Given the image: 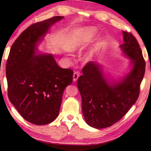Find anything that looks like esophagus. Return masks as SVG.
Segmentation results:
<instances>
[{
  "instance_id": "34e87169",
  "label": "esophagus",
  "mask_w": 151,
  "mask_h": 151,
  "mask_svg": "<svg viewBox=\"0 0 151 151\" xmlns=\"http://www.w3.org/2000/svg\"><path fill=\"white\" fill-rule=\"evenodd\" d=\"M78 77H79V73H77V72L74 73L73 75V82H76V81H77Z\"/></svg>"
}]
</instances>
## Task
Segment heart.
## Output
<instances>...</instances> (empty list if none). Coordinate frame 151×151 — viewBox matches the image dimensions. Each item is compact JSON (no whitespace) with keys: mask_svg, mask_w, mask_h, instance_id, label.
Segmentation results:
<instances>
[{"mask_svg":"<svg viewBox=\"0 0 151 151\" xmlns=\"http://www.w3.org/2000/svg\"><path fill=\"white\" fill-rule=\"evenodd\" d=\"M97 30L94 28H86L78 35L73 38L70 45V49L72 51H76L82 49L86 45L90 43L93 40ZM92 55L91 54H86L83 57L85 62H88L91 60Z\"/></svg>","mask_w":151,"mask_h":151,"instance_id":"heart-1","label":"heart"}]
</instances>
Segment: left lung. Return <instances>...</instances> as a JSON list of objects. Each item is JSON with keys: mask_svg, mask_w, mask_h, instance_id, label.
Here are the masks:
<instances>
[{"mask_svg": "<svg viewBox=\"0 0 151 151\" xmlns=\"http://www.w3.org/2000/svg\"><path fill=\"white\" fill-rule=\"evenodd\" d=\"M123 44L119 49L130 60V69L118 81L106 75L97 62L88 63L78 79L82 110L86 123L95 129L111 127L119 121L135 104L145 70L142 51L132 34L122 31Z\"/></svg>", "mask_w": 151, "mask_h": 151, "instance_id": "obj_1", "label": "left lung"}]
</instances>
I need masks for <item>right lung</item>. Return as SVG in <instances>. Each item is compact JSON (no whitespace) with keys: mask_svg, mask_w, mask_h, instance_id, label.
<instances>
[{"mask_svg":"<svg viewBox=\"0 0 151 151\" xmlns=\"http://www.w3.org/2000/svg\"><path fill=\"white\" fill-rule=\"evenodd\" d=\"M63 18L55 16L31 25L9 51L6 68L9 99L21 116L34 124L56 119L64 89L73 82L71 69L60 68L52 54L38 49L51 27Z\"/></svg>","mask_w":151,"mask_h":151,"instance_id":"right-lung-1","label":"right lung"}]
</instances>
